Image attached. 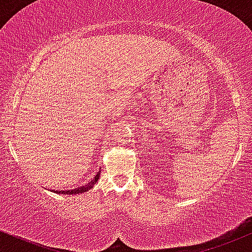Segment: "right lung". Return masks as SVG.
<instances>
[{
	"mask_svg": "<svg viewBox=\"0 0 252 252\" xmlns=\"http://www.w3.org/2000/svg\"><path fill=\"white\" fill-rule=\"evenodd\" d=\"M99 175H100V172H99V173H97V175L94 176V178L92 179V180L90 181L89 184L83 185V186L77 187V189H68V190H53V189H52V192L58 193V194H79V193H84V192H86V190L91 189L92 187L94 186V184H96L98 179H99Z\"/></svg>",
	"mask_w": 252,
	"mask_h": 252,
	"instance_id": "right-lung-1",
	"label": "right lung"
}]
</instances>
